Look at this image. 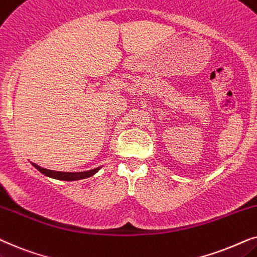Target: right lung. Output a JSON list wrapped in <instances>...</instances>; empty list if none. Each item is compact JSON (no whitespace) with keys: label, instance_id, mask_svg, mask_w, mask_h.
<instances>
[{"label":"right lung","instance_id":"obj_1","mask_svg":"<svg viewBox=\"0 0 257 257\" xmlns=\"http://www.w3.org/2000/svg\"><path fill=\"white\" fill-rule=\"evenodd\" d=\"M33 166L35 167L37 170H40L41 173L44 174V175L53 177V179L56 180H63V181H76V180H82L85 179V177L93 176L95 173L97 172L100 168L93 169V170H88V172H81V173H63V172H55V170H49V169H44L42 167L37 166V164L33 163Z\"/></svg>","mask_w":257,"mask_h":257}]
</instances>
